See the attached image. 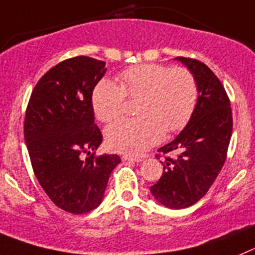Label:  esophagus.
I'll list each match as a JSON object with an SVG mask.
<instances>
[{
    "mask_svg": "<svg viewBox=\"0 0 255 255\" xmlns=\"http://www.w3.org/2000/svg\"><path fill=\"white\" fill-rule=\"evenodd\" d=\"M123 159L125 161H135V162H139L141 161L142 157L141 156H134V155H124Z\"/></svg>",
    "mask_w": 255,
    "mask_h": 255,
    "instance_id": "1",
    "label": "esophagus"
}]
</instances>
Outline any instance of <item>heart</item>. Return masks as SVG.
Returning a JSON list of instances; mask_svg holds the SVG:
<instances>
[{"instance_id": "obj_1", "label": "heart", "mask_w": 255, "mask_h": 255, "mask_svg": "<svg viewBox=\"0 0 255 255\" xmlns=\"http://www.w3.org/2000/svg\"><path fill=\"white\" fill-rule=\"evenodd\" d=\"M119 84L103 80L94 89L93 108L103 123L125 114L126 99L137 100L139 118L113 124L106 129L108 145L115 151L139 154L161 140L164 131H179L195 110L199 89L195 76L185 67L142 64L125 70Z\"/></svg>"}]
</instances>
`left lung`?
I'll list each match as a JSON object with an SVG mask.
<instances>
[{
	"mask_svg": "<svg viewBox=\"0 0 255 255\" xmlns=\"http://www.w3.org/2000/svg\"><path fill=\"white\" fill-rule=\"evenodd\" d=\"M195 76L199 98L185 129L165 146L161 178L150 188L157 202L171 209H183L203 198L225 159L233 131L230 100L220 80L205 64L190 57H178Z\"/></svg>",
	"mask_w": 255,
	"mask_h": 255,
	"instance_id": "8db88e82",
	"label": "left lung"
}]
</instances>
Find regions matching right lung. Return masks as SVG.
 <instances>
[{
    "instance_id": "add662e5",
    "label": "right lung",
    "mask_w": 255,
    "mask_h": 255,
    "mask_svg": "<svg viewBox=\"0 0 255 255\" xmlns=\"http://www.w3.org/2000/svg\"><path fill=\"white\" fill-rule=\"evenodd\" d=\"M105 62L76 56L48 70L26 109L23 134L31 165L53 204L71 214L99 207L119 155H96L103 134L95 124L93 91Z\"/></svg>"
}]
</instances>
